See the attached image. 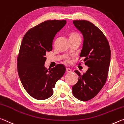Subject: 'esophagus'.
Segmentation results:
<instances>
[{"label":"esophagus","mask_w":124,"mask_h":124,"mask_svg":"<svg viewBox=\"0 0 124 124\" xmlns=\"http://www.w3.org/2000/svg\"><path fill=\"white\" fill-rule=\"evenodd\" d=\"M66 72H68V73L72 72V70H71V69H70V68H66Z\"/></svg>","instance_id":"34e87169"}]
</instances>
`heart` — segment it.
Segmentation results:
<instances>
[{
  "label": "heart",
  "instance_id": "b5f03b06",
  "mask_svg": "<svg viewBox=\"0 0 124 124\" xmlns=\"http://www.w3.org/2000/svg\"><path fill=\"white\" fill-rule=\"evenodd\" d=\"M80 37V36H79L78 34L76 33H72L70 34L69 37V38H74V37ZM70 62V60L69 59H68L66 60L67 62Z\"/></svg>",
  "mask_w": 124,
  "mask_h": 124
}]
</instances>
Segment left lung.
Returning a JSON list of instances; mask_svg holds the SVG:
<instances>
[{
  "mask_svg": "<svg viewBox=\"0 0 124 124\" xmlns=\"http://www.w3.org/2000/svg\"><path fill=\"white\" fill-rule=\"evenodd\" d=\"M75 26L84 37L82 49L80 54L85 64L88 67L81 75L75 71L78 80L72 87V94L80 101L94 98L104 86L110 62V48L104 34L94 24L86 20H75Z\"/></svg>",
  "mask_w": 124,
  "mask_h": 124,
  "instance_id": "obj_1",
  "label": "left lung"
}]
</instances>
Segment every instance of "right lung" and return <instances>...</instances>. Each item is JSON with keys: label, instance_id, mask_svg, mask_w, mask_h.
<instances>
[{"label": "right lung", "instance_id": "right-lung-1", "mask_svg": "<svg viewBox=\"0 0 124 124\" xmlns=\"http://www.w3.org/2000/svg\"><path fill=\"white\" fill-rule=\"evenodd\" d=\"M66 20H48L28 30L25 34L17 57V71L21 82L34 99L44 100L53 94L56 82L65 72L64 65L50 70L44 63L46 53L52 50L54 37L65 25Z\"/></svg>", "mask_w": 124, "mask_h": 124}]
</instances>
